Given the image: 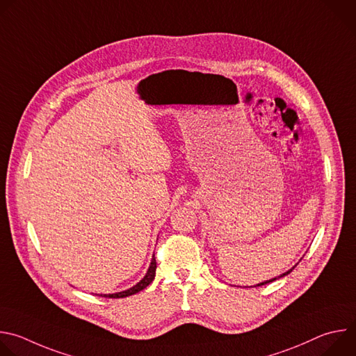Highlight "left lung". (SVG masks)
<instances>
[{
  "label": "left lung",
  "instance_id": "left-lung-1",
  "mask_svg": "<svg viewBox=\"0 0 356 356\" xmlns=\"http://www.w3.org/2000/svg\"><path fill=\"white\" fill-rule=\"evenodd\" d=\"M293 269H294V268H291V269H290V270H287V272H286V273H283V275H280V276H279V277H283V276H286V275H289V273H290V272H291V270H293ZM275 280H276V277H275V279H270V280H266V282H264V283H261V284H258V286H264V284H268V283H270V282H275Z\"/></svg>",
  "mask_w": 356,
  "mask_h": 356
}]
</instances>
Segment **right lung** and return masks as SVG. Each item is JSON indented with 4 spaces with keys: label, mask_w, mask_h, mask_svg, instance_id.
<instances>
[{
    "label": "right lung",
    "mask_w": 356,
    "mask_h": 356,
    "mask_svg": "<svg viewBox=\"0 0 356 356\" xmlns=\"http://www.w3.org/2000/svg\"><path fill=\"white\" fill-rule=\"evenodd\" d=\"M155 273H156V259H155V253H154V258H152V262H150V266L147 269V273L145 275V277L136 283L134 287L125 290V291H120V293H114V294H99L103 297H108V298H122V297H128V296H132L140 290H143L146 286H149L152 283V280L155 279Z\"/></svg>",
    "instance_id": "1"
}]
</instances>
